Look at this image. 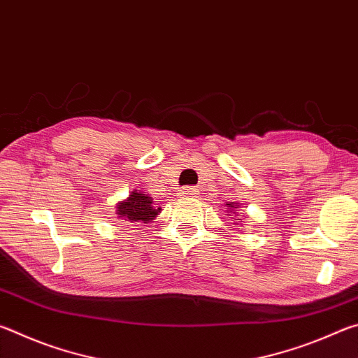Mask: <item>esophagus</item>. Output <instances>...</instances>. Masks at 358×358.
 <instances>
[{"label":"esophagus","mask_w":358,"mask_h":358,"mask_svg":"<svg viewBox=\"0 0 358 358\" xmlns=\"http://www.w3.org/2000/svg\"><path fill=\"white\" fill-rule=\"evenodd\" d=\"M197 192H199V191L196 189V187H192V186L180 187V191H178L180 196H183V197H192V196H196Z\"/></svg>","instance_id":"esophagus-1"}]
</instances>
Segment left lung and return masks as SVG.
I'll use <instances>...</instances> for the list:
<instances>
[{"label":"left lung","instance_id":"obj_1","mask_svg":"<svg viewBox=\"0 0 358 358\" xmlns=\"http://www.w3.org/2000/svg\"><path fill=\"white\" fill-rule=\"evenodd\" d=\"M229 205V207H232V203H227ZM234 208H237V205H234Z\"/></svg>","mask_w":358,"mask_h":358}]
</instances>
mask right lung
Instances as JSON below:
<instances>
[{"instance_id":"1","label":"right lung","mask_w":358,"mask_h":358,"mask_svg":"<svg viewBox=\"0 0 358 358\" xmlns=\"http://www.w3.org/2000/svg\"><path fill=\"white\" fill-rule=\"evenodd\" d=\"M151 202H153V199L134 191L124 202L118 203L117 215H120V217H124V221L148 224L155 220L157 210H159L151 207Z\"/></svg>"}]
</instances>
